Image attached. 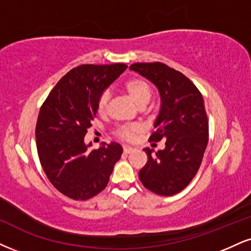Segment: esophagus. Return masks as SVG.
<instances>
[{
    "mask_svg": "<svg viewBox=\"0 0 251 251\" xmlns=\"http://www.w3.org/2000/svg\"><path fill=\"white\" fill-rule=\"evenodd\" d=\"M134 150H135L134 148H131V147H125V148H123V152H125V153H130Z\"/></svg>",
    "mask_w": 251,
    "mask_h": 251,
    "instance_id": "34e87169",
    "label": "esophagus"
}]
</instances>
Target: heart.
I'll return each mask as SVG.
<instances>
[{"instance_id": "b5f03b06", "label": "heart", "mask_w": 251, "mask_h": 251, "mask_svg": "<svg viewBox=\"0 0 251 251\" xmlns=\"http://www.w3.org/2000/svg\"><path fill=\"white\" fill-rule=\"evenodd\" d=\"M125 89L128 93L129 97L134 100L138 106L144 107L148 102L150 101L152 97V87L149 81L143 78H131L125 83ZM110 101V93L109 91H103L99 95L97 101V108L100 114H104L108 109ZM143 128L140 125H125L117 126L114 131V135L117 138L123 141H134L136 136L141 134Z\"/></svg>"}]
</instances>
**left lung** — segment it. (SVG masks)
I'll list each match as a JSON object with an SVG mask.
<instances>
[{
    "label": "left lung",
    "instance_id": "8db88e82",
    "mask_svg": "<svg viewBox=\"0 0 251 251\" xmlns=\"http://www.w3.org/2000/svg\"><path fill=\"white\" fill-rule=\"evenodd\" d=\"M130 70L158 88L162 107L149 141H165L164 150L156 154L149 148L143 149L148 162L138 177L152 193L173 196L196 177L208 143V119L202 95L187 76L163 63H136Z\"/></svg>",
    "mask_w": 251,
    "mask_h": 251
}]
</instances>
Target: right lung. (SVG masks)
I'll return each instance as SVG.
<instances>
[{"label":"right lung","mask_w":251,"mask_h":251,"mask_svg":"<svg viewBox=\"0 0 251 251\" xmlns=\"http://www.w3.org/2000/svg\"><path fill=\"white\" fill-rule=\"evenodd\" d=\"M126 64L74 67L58 81L40 107L36 125L39 162L64 196L88 200L106 188L122 147L111 142L89 150L85 135L98 113L102 91L126 69Z\"/></svg>","instance_id":"obj_1"}]
</instances>
